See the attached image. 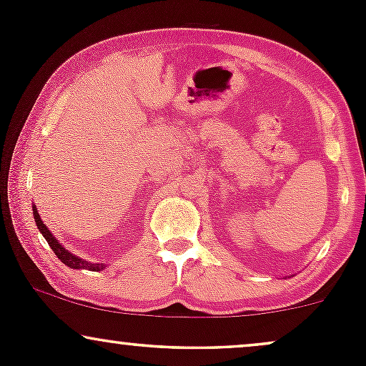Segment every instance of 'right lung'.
<instances>
[{
	"label": "right lung",
	"mask_w": 366,
	"mask_h": 366,
	"mask_svg": "<svg viewBox=\"0 0 366 366\" xmlns=\"http://www.w3.org/2000/svg\"><path fill=\"white\" fill-rule=\"evenodd\" d=\"M32 213H34V220H36L37 229L41 230L43 237L46 239V241H48V244L51 246V249L54 251V254H56L58 258L61 259V263H65L66 267H70V268H79V270H91V272L104 270V267H107V264H104V263L86 262V259L79 258L77 254H72L69 249H65V247H63L60 242L56 241V237L53 236L51 230H49L48 227L44 225V222L41 220V215H39V212H37L36 207H32Z\"/></svg>",
	"instance_id": "obj_1"
}]
</instances>
